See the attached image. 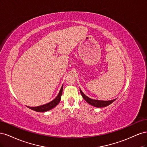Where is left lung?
Masks as SVG:
<instances>
[{
  "instance_id": "8db88e82",
  "label": "left lung",
  "mask_w": 147,
  "mask_h": 147,
  "mask_svg": "<svg viewBox=\"0 0 147 147\" xmlns=\"http://www.w3.org/2000/svg\"><path fill=\"white\" fill-rule=\"evenodd\" d=\"M80 93L82 96V97H83V99L85 100L89 104H90L92 106L95 107H98V108H100V107H107L110 104H111L116 99H113V100H95V99H92L90 97H88V96H86L84 93L82 91V90L80 89Z\"/></svg>"
}]
</instances>
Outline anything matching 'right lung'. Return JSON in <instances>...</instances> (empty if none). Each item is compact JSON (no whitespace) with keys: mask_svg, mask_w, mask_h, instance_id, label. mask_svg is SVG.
I'll use <instances>...</instances> for the list:
<instances>
[{"mask_svg":"<svg viewBox=\"0 0 147 147\" xmlns=\"http://www.w3.org/2000/svg\"><path fill=\"white\" fill-rule=\"evenodd\" d=\"M63 85L62 86L59 94H57L56 98L54 100L51 101L50 102H49V103L38 107H28L30 109H32L38 112H47V111L51 110L52 109L55 107L59 103V102L61 100V97L62 96V93H63Z\"/></svg>","mask_w":147,"mask_h":147,"instance_id":"add662e5","label":"right lung"}]
</instances>
